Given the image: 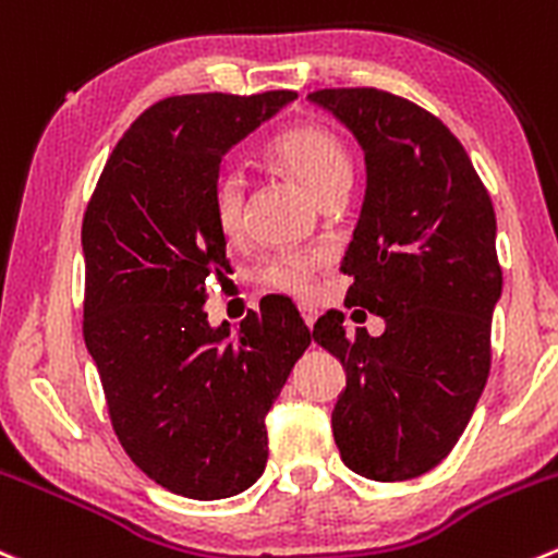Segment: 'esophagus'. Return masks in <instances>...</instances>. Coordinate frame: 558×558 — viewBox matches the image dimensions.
Returning a JSON list of instances; mask_svg holds the SVG:
<instances>
[{
  "label": "esophagus",
  "mask_w": 558,
  "mask_h": 558,
  "mask_svg": "<svg viewBox=\"0 0 558 558\" xmlns=\"http://www.w3.org/2000/svg\"><path fill=\"white\" fill-rule=\"evenodd\" d=\"M300 313H302V318H305L307 327H313V324H316V318H318V311H316V307L302 305V307H300Z\"/></svg>",
  "instance_id": "1"
}]
</instances>
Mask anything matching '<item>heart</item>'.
Returning a JSON list of instances; mask_svg holds the SVG:
<instances>
[{"label":"heart","mask_w":558,"mask_h":558,"mask_svg":"<svg viewBox=\"0 0 558 558\" xmlns=\"http://www.w3.org/2000/svg\"><path fill=\"white\" fill-rule=\"evenodd\" d=\"M269 158L283 166L316 202L345 193L351 185V158L343 142L332 130L313 122L289 124L272 135L267 147ZM247 182L236 166L226 163L215 171L209 185V207L220 234L234 240L245 229ZM324 264V253H280L269 258L258 272V283L267 291L291 296H311L316 275Z\"/></svg>","instance_id":"obj_1"}]
</instances>
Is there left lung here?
Segmentation results:
<instances>
[{
  "instance_id": "1",
  "label": "left lung",
  "mask_w": 558,
  "mask_h": 558,
  "mask_svg": "<svg viewBox=\"0 0 558 558\" xmlns=\"http://www.w3.org/2000/svg\"><path fill=\"white\" fill-rule=\"evenodd\" d=\"M307 97L365 153V202L340 269L354 278L345 305L387 324L378 338L349 335L329 311L313 327L345 367L335 445L367 480L420 477L450 456L488 381L501 296L494 204L463 144L416 102L373 86Z\"/></svg>"
}]
</instances>
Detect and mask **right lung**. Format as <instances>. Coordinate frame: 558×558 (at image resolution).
Listing matches in <instances>:
<instances>
[{
  "label": "right lung",
  "mask_w": 558,
  "mask_h": 558,
  "mask_svg": "<svg viewBox=\"0 0 558 558\" xmlns=\"http://www.w3.org/2000/svg\"><path fill=\"white\" fill-rule=\"evenodd\" d=\"M296 92L174 95L119 138L84 213V340L119 445L171 494L213 501L267 466V425L311 329L262 302L240 332L209 327L207 278L229 272L209 207L223 155Z\"/></svg>",
  "instance_id": "1"
}]
</instances>
